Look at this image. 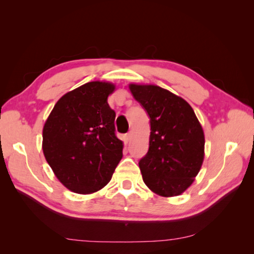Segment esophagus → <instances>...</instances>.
<instances>
[{
	"instance_id": "esophagus-1",
	"label": "esophagus",
	"mask_w": 254,
	"mask_h": 254,
	"mask_svg": "<svg viewBox=\"0 0 254 254\" xmlns=\"http://www.w3.org/2000/svg\"><path fill=\"white\" fill-rule=\"evenodd\" d=\"M131 137H132V131L127 133V141H130Z\"/></svg>"
}]
</instances>
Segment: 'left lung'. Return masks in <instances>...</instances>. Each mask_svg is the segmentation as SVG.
I'll return each instance as SVG.
<instances>
[{"instance_id": "8db88e82", "label": "left lung", "mask_w": 254, "mask_h": 254, "mask_svg": "<svg viewBox=\"0 0 254 254\" xmlns=\"http://www.w3.org/2000/svg\"><path fill=\"white\" fill-rule=\"evenodd\" d=\"M150 122L149 148L139 160L143 181L161 196H177L190 187L204 159V132L192 107L155 85L131 84Z\"/></svg>"}]
</instances>
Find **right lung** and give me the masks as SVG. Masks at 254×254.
I'll list each match as a JSON object with an SVG mask.
<instances>
[{"label":"right lung","mask_w":254,"mask_h":254,"mask_svg":"<svg viewBox=\"0 0 254 254\" xmlns=\"http://www.w3.org/2000/svg\"><path fill=\"white\" fill-rule=\"evenodd\" d=\"M115 85L89 82L58 100L42 131V149L56 177L68 190H100L122 158L116 112L108 105Z\"/></svg>","instance_id":"add662e5"}]
</instances>
